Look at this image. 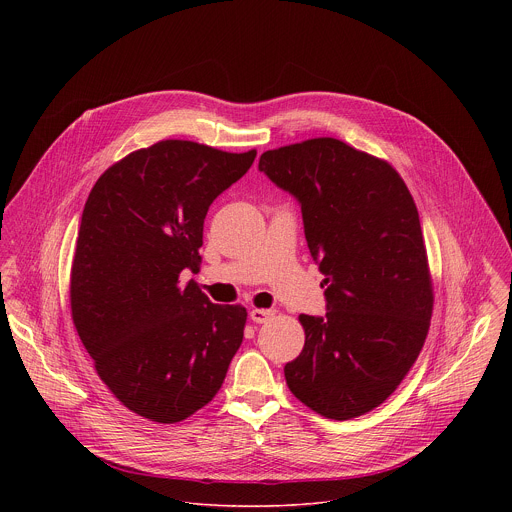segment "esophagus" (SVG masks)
<instances>
[{"label":"esophagus","mask_w":512,"mask_h":512,"mask_svg":"<svg viewBox=\"0 0 512 512\" xmlns=\"http://www.w3.org/2000/svg\"><path fill=\"white\" fill-rule=\"evenodd\" d=\"M273 310H265V308H253L251 312H249V316H251V320L253 322H257V324H263V322H267V320H271L273 318Z\"/></svg>","instance_id":"34e87169"}]
</instances>
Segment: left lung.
<instances>
[{"label":"left lung","mask_w":512,"mask_h":512,"mask_svg":"<svg viewBox=\"0 0 512 512\" xmlns=\"http://www.w3.org/2000/svg\"><path fill=\"white\" fill-rule=\"evenodd\" d=\"M259 170L302 204L326 277V318L300 316L304 350L285 381L306 407L344 421L387 401L417 360L433 283L417 206L387 162L334 137L261 154Z\"/></svg>","instance_id":"8db88e82"}]
</instances>
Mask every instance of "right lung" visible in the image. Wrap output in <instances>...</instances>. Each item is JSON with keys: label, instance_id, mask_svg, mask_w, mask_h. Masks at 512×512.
Returning <instances> with one entry per match:
<instances>
[{"label": "right lung", "instance_id": "add662e5", "mask_svg": "<svg viewBox=\"0 0 512 512\" xmlns=\"http://www.w3.org/2000/svg\"><path fill=\"white\" fill-rule=\"evenodd\" d=\"M231 154L164 139L95 182L70 269V314L107 389L133 413L178 423L223 387L247 310L212 304L196 281L212 200L251 168Z\"/></svg>", "mask_w": 512, "mask_h": 512}]
</instances>
